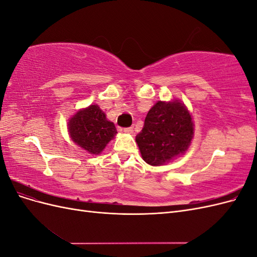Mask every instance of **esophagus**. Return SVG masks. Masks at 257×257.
Here are the masks:
<instances>
[{
  "mask_svg": "<svg viewBox=\"0 0 257 257\" xmlns=\"http://www.w3.org/2000/svg\"><path fill=\"white\" fill-rule=\"evenodd\" d=\"M124 132H125V133H127V134H133L134 133V126H131V127H125L123 130Z\"/></svg>",
  "mask_w": 257,
  "mask_h": 257,
  "instance_id": "esophagus-1",
  "label": "esophagus"
}]
</instances>
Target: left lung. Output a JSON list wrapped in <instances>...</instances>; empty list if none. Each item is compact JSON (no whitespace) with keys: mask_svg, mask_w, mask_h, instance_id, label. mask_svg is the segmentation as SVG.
Here are the masks:
<instances>
[{"mask_svg":"<svg viewBox=\"0 0 257 257\" xmlns=\"http://www.w3.org/2000/svg\"><path fill=\"white\" fill-rule=\"evenodd\" d=\"M193 131L191 114L182 103L160 100L148 112L136 143L144 161L159 166L188 150Z\"/></svg>","mask_w":257,"mask_h":257,"instance_id":"8db88e82","label":"left lung"}]
</instances>
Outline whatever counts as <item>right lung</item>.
Segmentation results:
<instances>
[{"mask_svg":"<svg viewBox=\"0 0 257 257\" xmlns=\"http://www.w3.org/2000/svg\"><path fill=\"white\" fill-rule=\"evenodd\" d=\"M68 132L73 142L91 154L102 152L116 134L114 124L106 119L97 105L77 112L68 122Z\"/></svg>","mask_w":257,"mask_h":257,"instance_id":"obj_1","label":"right lung"}]
</instances>
